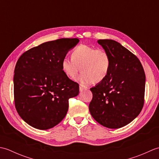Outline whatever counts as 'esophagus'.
<instances>
[{"mask_svg": "<svg viewBox=\"0 0 159 159\" xmlns=\"http://www.w3.org/2000/svg\"><path fill=\"white\" fill-rule=\"evenodd\" d=\"M85 88H86V87L83 85H80V86H79V89H80V92H82V91L85 89Z\"/></svg>", "mask_w": 159, "mask_h": 159, "instance_id": "34e87169", "label": "esophagus"}]
</instances>
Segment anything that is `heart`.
I'll return each instance as SVG.
<instances>
[{
	"instance_id": "1",
	"label": "heart",
	"mask_w": 159,
	"mask_h": 159,
	"mask_svg": "<svg viewBox=\"0 0 159 159\" xmlns=\"http://www.w3.org/2000/svg\"><path fill=\"white\" fill-rule=\"evenodd\" d=\"M71 57L62 59V71L72 79L81 70L82 73L76 80L84 85L102 82L110 72L111 57L104 49L80 44L73 49Z\"/></svg>"
}]
</instances>
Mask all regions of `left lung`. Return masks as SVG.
I'll return each instance as SVG.
<instances>
[{"label": "left lung", "mask_w": 159, "mask_h": 159, "mask_svg": "<svg viewBox=\"0 0 159 159\" xmlns=\"http://www.w3.org/2000/svg\"><path fill=\"white\" fill-rule=\"evenodd\" d=\"M98 43L109 52L110 72L103 81L90 90L89 109L93 119L109 128H119L136 118L144 104L146 75L139 59L112 39Z\"/></svg>", "instance_id": "obj_1"}]
</instances>
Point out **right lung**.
Listing matches in <instances>:
<instances>
[{"instance_id":"right-lung-1","label":"right lung","mask_w":159,"mask_h":159,"mask_svg":"<svg viewBox=\"0 0 159 159\" xmlns=\"http://www.w3.org/2000/svg\"><path fill=\"white\" fill-rule=\"evenodd\" d=\"M79 42L62 38L43 43L20 57L14 70L13 92L17 112L30 126L47 130L66 116L69 99L79 85L61 69V61Z\"/></svg>"}]
</instances>
